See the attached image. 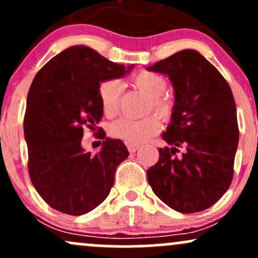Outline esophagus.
<instances>
[{
    "mask_svg": "<svg viewBox=\"0 0 258 258\" xmlns=\"http://www.w3.org/2000/svg\"><path fill=\"white\" fill-rule=\"evenodd\" d=\"M138 148L139 146H137V144H128L127 146V149H128L130 153H136L138 150Z\"/></svg>",
    "mask_w": 258,
    "mask_h": 258,
    "instance_id": "obj_1",
    "label": "esophagus"
}]
</instances>
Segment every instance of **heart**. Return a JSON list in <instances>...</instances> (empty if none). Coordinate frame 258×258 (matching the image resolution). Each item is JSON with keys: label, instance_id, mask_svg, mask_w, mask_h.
Segmentation results:
<instances>
[{"label": "heart", "instance_id": "heart-1", "mask_svg": "<svg viewBox=\"0 0 258 258\" xmlns=\"http://www.w3.org/2000/svg\"><path fill=\"white\" fill-rule=\"evenodd\" d=\"M133 84L139 91L149 97L150 108L161 119H170L172 114V104L170 100L161 97L162 93L166 91V80L159 74L143 72L133 78ZM121 88L122 86L117 80H108L100 85L99 98L103 111L106 116L112 117L119 111ZM158 128L159 122L155 116H148L142 120H131L123 117L112 123L110 127V136L112 138L125 142L126 144H139L156 133Z\"/></svg>", "mask_w": 258, "mask_h": 258}]
</instances>
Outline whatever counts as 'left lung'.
<instances>
[{
    "mask_svg": "<svg viewBox=\"0 0 258 258\" xmlns=\"http://www.w3.org/2000/svg\"><path fill=\"white\" fill-rule=\"evenodd\" d=\"M147 70L166 75L174 91L171 122L148 182L174 211L193 214L217 203L229 188L239 143L236 108L228 82L195 49H183ZM183 153L177 156L179 148Z\"/></svg>",
    "mask_w": 258,
    "mask_h": 258,
    "instance_id": "8db88e82",
    "label": "left lung"
}]
</instances>
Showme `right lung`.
Returning <instances> with one entry per match:
<instances>
[{"mask_svg": "<svg viewBox=\"0 0 258 258\" xmlns=\"http://www.w3.org/2000/svg\"><path fill=\"white\" fill-rule=\"evenodd\" d=\"M135 65L112 63L87 46H72L35 76L24 117L29 174L53 209L80 216L106 199L116 167L130 155L122 141L105 137L97 154L86 152L84 126L102 119L100 84L120 79Z\"/></svg>", "mask_w": 258, "mask_h": 258, "instance_id": "right-lung-1", "label": "right lung"}]
</instances>
